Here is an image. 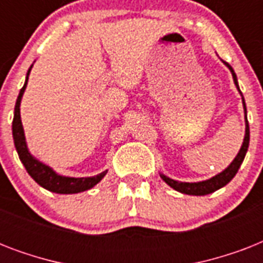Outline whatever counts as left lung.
Returning <instances> with one entry per match:
<instances>
[{
	"mask_svg": "<svg viewBox=\"0 0 263 263\" xmlns=\"http://www.w3.org/2000/svg\"><path fill=\"white\" fill-rule=\"evenodd\" d=\"M224 64L229 68V69H231V72H232L233 82H235L237 90H239L236 73L233 72L232 67H231L228 63H225L224 61ZM241 101H243V106H245V113H247V111H246V103H245L243 95H241ZM249 143H250V127H249V121H247V116H246V135H245V140H243V146H241L240 152H239V154L236 156V158L232 161V164L229 165L228 168L225 169V171H222V172L218 173V175L214 176V177H212V179L204 180V181H199V183H181V181H176V180L169 179V177H166V176L164 175H161V177H162V180H164L165 183L168 184V185H171L173 190L181 192V194H188V195H208V194H212V192L220 190L221 187L227 185V184H228L233 177H235V175H236L239 168H240L241 162H243V160H245L246 153H247V148H249Z\"/></svg>",
	"mask_w": 263,
	"mask_h": 263,
	"instance_id": "left-lung-1",
	"label": "left lung"
}]
</instances>
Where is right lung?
<instances>
[{"instance_id":"obj_1","label":"right lung","mask_w":263,"mask_h":263,"mask_svg":"<svg viewBox=\"0 0 263 263\" xmlns=\"http://www.w3.org/2000/svg\"><path fill=\"white\" fill-rule=\"evenodd\" d=\"M31 68L32 67H30V69L27 72L26 83H24L23 88L18 92L17 101H16V105H14L13 123H12L14 147L17 150L18 158H20V161L24 165V168L28 172V175L41 187L46 188L49 191L55 192V194H78V192L90 190V188L94 187L95 184H98L103 179V176L106 175L107 171L99 173L97 176H92V177H65V176H60L53 169L49 168L47 165L39 162L38 160H35L34 157L30 154V152H28V148H27L22 119H20V102H22V97L24 94V90H26Z\"/></svg>"}]
</instances>
